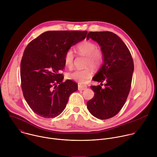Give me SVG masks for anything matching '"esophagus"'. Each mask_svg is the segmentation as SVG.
Returning <instances> with one entry per match:
<instances>
[{"instance_id":"obj_1","label":"esophagus","mask_w":157,"mask_h":157,"mask_svg":"<svg viewBox=\"0 0 157 157\" xmlns=\"http://www.w3.org/2000/svg\"><path fill=\"white\" fill-rule=\"evenodd\" d=\"M87 87L86 85H83V84H79L78 85V90L79 91H83L85 90V89Z\"/></svg>"}]
</instances>
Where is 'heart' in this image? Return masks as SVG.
Returning <instances> with one entry per match:
<instances>
[{
    "instance_id": "heart-1",
    "label": "heart",
    "mask_w": 157,
    "mask_h": 157,
    "mask_svg": "<svg viewBox=\"0 0 157 157\" xmlns=\"http://www.w3.org/2000/svg\"><path fill=\"white\" fill-rule=\"evenodd\" d=\"M76 50L79 54L86 56L85 65H91L94 68L99 66L103 61L104 54L101 50L97 48L96 44L90 41H83L79 43ZM74 55L71 49L67 50L64 56V63L66 66L71 68L73 64ZM93 72L90 68L87 67L81 70H75L67 74V78L69 79L74 80L79 83L86 82L92 77Z\"/></svg>"
}]
</instances>
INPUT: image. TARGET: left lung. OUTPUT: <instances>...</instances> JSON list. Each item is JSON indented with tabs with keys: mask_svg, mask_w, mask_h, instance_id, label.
I'll list each match as a JSON object with an SVG mask.
<instances>
[{
	"mask_svg": "<svg viewBox=\"0 0 157 157\" xmlns=\"http://www.w3.org/2000/svg\"><path fill=\"white\" fill-rule=\"evenodd\" d=\"M99 43L104 54V63L93 78L104 82L91 86L94 97L87 102L90 113L99 119H108L117 115L125 104L129 94L134 65L131 53L123 41L110 32H90L87 40Z\"/></svg>",
	"mask_w": 157,
	"mask_h": 157,
	"instance_id": "obj_1",
	"label": "left lung"
}]
</instances>
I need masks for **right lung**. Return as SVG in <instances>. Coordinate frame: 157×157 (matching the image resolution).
<instances>
[{
    "label": "right lung",
    "instance_id": "obj_1",
    "mask_svg": "<svg viewBox=\"0 0 157 157\" xmlns=\"http://www.w3.org/2000/svg\"><path fill=\"white\" fill-rule=\"evenodd\" d=\"M87 31H48L32 40L20 63L21 90L35 114L53 118L64 110L70 96L78 90V84L63 82L60 73L65 66L67 50L84 40Z\"/></svg>",
    "mask_w": 157,
    "mask_h": 157
}]
</instances>
